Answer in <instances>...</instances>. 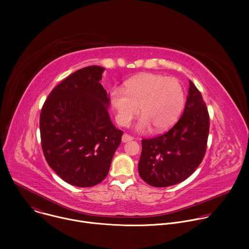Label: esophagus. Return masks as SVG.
Here are the masks:
<instances>
[{
	"label": "esophagus",
	"instance_id": "obj_1",
	"mask_svg": "<svg viewBox=\"0 0 249 249\" xmlns=\"http://www.w3.org/2000/svg\"><path fill=\"white\" fill-rule=\"evenodd\" d=\"M132 140H133V137L130 136V135H128V134H124V135L122 136V142H123V143H127V142L132 141Z\"/></svg>",
	"mask_w": 249,
	"mask_h": 249
}]
</instances>
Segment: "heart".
Segmentation results:
<instances>
[{
  "mask_svg": "<svg viewBox=\"0 0 249 249\" xmlns=\"http://www.w3.org/2000/svg\"><path fill=\"white\" fill-rule=\"evenodd\" d=\"M116 119L127 127L140 113L137 129L144 132L153 126L156 131L171 127L178 119L184 106L182 86L174 78L158 74H143L128 81L124 90L114 89L110 94Z\"/></svg>",
  "mask_w": 249,
  "mask_h": 249,
  "instance_id": "heart-1",
  "label": "heart"
}]
</instances>
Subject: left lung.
Segmentation results:
<instances>
[{"label": "left lung", "mask_w": 249, "mask_h": 249, "mask_svg": "<svg viewBox=\"0 0 249 249\" xmlns=\"http://www.w3.org/2000/svg\"><path fill=\"white\" fill-rule=\"evenodd\" d=\"M210 119L201 92L190 81L182 116L166 133L142 140L138 170L155 187L184 181L202 162L207 149Z\"/></svg>", "instance_id": "8db88e82"}]
</instances>
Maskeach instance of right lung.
<instances>
[{"instance_id": "right-lung-1", "label": "right lung", "mask_w": 249, "mask_h": 249, "mask_svg": "<svg viewBox=\"0 0 249 249\" xmlns=\"http://www.w3.org/2000/svg\"><path fill=\"white\" fill-rule=\"evenodd\" d=\"M104 68L78 70L55 87L39 120L49 166L69 184L91 187L107 175L123 132L111 122L109 96L100 84Z\"/></svg>"}]
</instances>
